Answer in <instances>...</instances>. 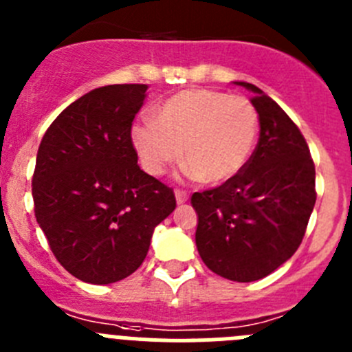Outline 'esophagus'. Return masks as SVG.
<instances>
[{
	"label": "esophagus",
	"mask_w": 352,
	"mask_h": 352,
	"mask_svg": "<svg viewBox=\"0 0 352 352\" xmlns=\"http://www.w3.org/2000/svg\"><path fill=\"white\" fill-rule=\"evenodd\" d=\"M175 198H177V204H186V201L189 199V192L184 191V189H177Z\"/></svg>",
	"instance_id": "esophagus-1"
}]
</instances>
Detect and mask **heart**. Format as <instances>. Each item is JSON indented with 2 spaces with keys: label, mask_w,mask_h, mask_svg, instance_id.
<instances>
[{
  "label": "heart",
  "mask_w": 352,
  "mask_h": 352,
  "mask_svg": "<svg viewBox=\"0 0 352 352\" xmlns=\"http://www.w3.org/2000/svg\"><path fill=\"white\" fill-rule=\"evenodd\" d=\"M258 131V110L247 98L186 89L157 107L154 122L133 126L131 137L148 173H163L179 160L182 147L189 175L205 184H221L245 166Z\"/></svg>",
  "instance_id": "obj_1"
}]
</instances>
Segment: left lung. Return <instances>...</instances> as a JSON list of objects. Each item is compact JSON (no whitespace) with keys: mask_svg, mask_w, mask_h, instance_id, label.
Returning a JSON list of instances; mask_svg holds the SVG:
<instances>
[{"mask_svg":"<svg viewBox=\"0 0 352 352\" xmlns=\"http://www.w3.org/2000/svg\"><path fill=\"white\" fill-rule=\"evenodd\" d=\"M259 116L254 153L235 177L195 192L196 247L214 274L252 283L296 252L316 204V166L291 117L256 85L245 84Z\"/></svg>","mask_w":352,"mask_h":352,"instance_id":"obj_1","label":"left lung"}]
</instances>
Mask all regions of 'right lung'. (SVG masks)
I'll use <instances>...</instances> for the list:
<instances>
[{"label": "right lung", "instance_id": "right-lung-1", "mask_svg": "<svg viewBox=\"0 0 352 352\" xmlns=\"http://www.w3.org/2000/svg\"><path fill=\"white\" fill-rule=\"evenodd\" d=\"M145 91V84H116L84 94L38 147L34 217L56 259L84 283L131 275L154 228L177 207L173 189L137 163L131 126Z\"/></svg>", "mask_w": 352, "mask_h": 352}]
</instances>
